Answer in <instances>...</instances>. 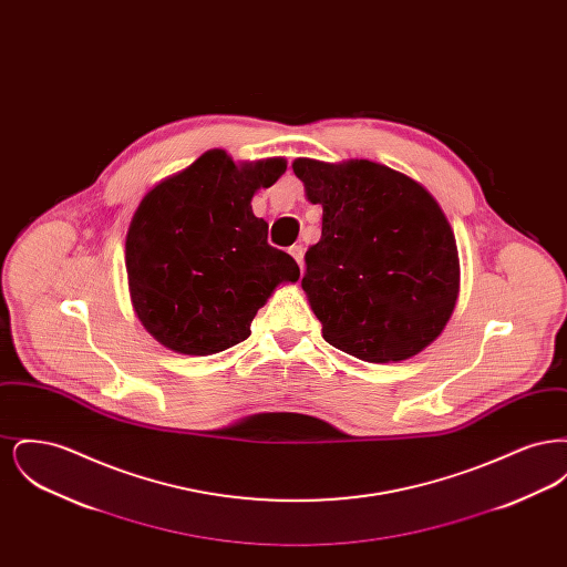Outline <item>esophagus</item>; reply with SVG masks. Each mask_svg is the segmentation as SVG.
I'll list each match as a JSON object with an SVG mask.
<instances>
[{
  "instance_id": "esophagus-1",
  "label": "esophagus",
  "mask_w": 567,
  "mask_h": 567,
  "mask_svg": "<svg viewBox=\"0 0 567 567\" xmlns=\"http://www.w3.org/2000/svg\"><path fill=\"white\" fill-rule=\"evenodd\" d=\"M289 252L293 255V259H296L297 266H299V270H301V268H303V246L296 244V246L289 248Z\"/></svg>"
}]
</instances>
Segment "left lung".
<instances>
[{
  "instance_id": "8db88e82",
  "label": "left lung",
  "mask_w": 567,
  "mask_h": 567,
  "mask_svg": "<svg viewBox=\"0 0 567 567\" xmlns=\"http://www.w3.org/2000/svg\"><path fill=\"white\" fill-rule=\"evenodd\" d=\"M306 197L323 206L301 289L336 349L370 363L430 347L458 296L455 234L416 181L386 165L296 159Z\"/></svg>"
}]
</instances>
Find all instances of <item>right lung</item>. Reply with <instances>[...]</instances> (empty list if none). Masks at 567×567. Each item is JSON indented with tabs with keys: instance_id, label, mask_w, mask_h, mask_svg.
<instances>
[{
	"instance_id": "right-lung-1",
	"label": "right lung",
	"mask_w": 567,
	"mask_h": 567,
	"mask_svg": "<svg viewBox=\"0 0 567 567\" xmlns=\"http://www.w3.org/2000/svg\"><path fill=\"white\" fill-rule=\"evenodd\" d=\"M285 169L282 157L238 165L215 148L144 195L125 268L134 312L163 347L206 357L240 344L274 289L299 278L250 206Z\"/></svg>"
}]
</instances>
